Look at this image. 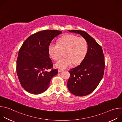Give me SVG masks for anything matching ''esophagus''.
<instances>
[{"label": "esophagus", "mask_w": 122, "mask_h": 122, "mask_svg": "<svg viewBox=\"0 0 122 122\" xmlns=\"http://www.w3.org/2000/svg\"><path fill=\"white\" fill-rule=\"evenodd\" d=\"M63 71L62 70V69H58V72H61L62 71Z\"/></svg>", "instance_id": "obj_1"}]
</instances>
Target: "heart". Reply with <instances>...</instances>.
I'll use <instances>...</instances> for the list:
<instances>
[{"instance_id": "obj_1", "label": "heart", "mask_w": 122, "mask_h": 122, "mask_svg": "<svg viewBox=\"0 0 122 122\" xmlns=\"http://www.w3.org/2000/svg\"><path fill=\"white\" fill-rule=\"evenodd\" d=\"M88 50L87 41L83 38L67 35L59 39L58 44L51 42L48 47L50 56L55 60L61 56V51H64V57L56 63L55 66L58 68L65 69L73 64L80 63L85 56Z\"/></svg>"}]
</instances>
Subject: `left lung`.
<instances>
[{
  "mask_svg": "<svg viewBox=\"0 0 122 122\" xmlns=\"http://www.w3.org/2000/svg\"><path fill=\"white\" fill-rule=\"evenodd\" d=\"M68 31L80 34L88 44L86 55L81 63L71 68L67 86L73 95L82 97L93 92L100 82L104 74L105 62L101 47L86 32L77 30Z\"/></svg>",
  "mask_w": 122,
  "mask_h": 122,
  "instance_id": "obj_1",
  "label": "left lung"
}]
</instances>
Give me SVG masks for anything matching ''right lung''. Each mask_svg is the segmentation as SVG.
<instances>
[{"instance_id": "1", "label": "right lung", "mask_w": 122, "mask_h": 122, "mask_svg": "<svg viewBox=\"0 0 122 122\" xmlns=\"http://www.w3.org/2000/svg\"><path fill=\"white\" fill-rule=\"evenodd\" d=\"M62 33L59 30H46L29 36L19 50L16 71L24 89L32 94L46 91L51 78L58 73L53 67L48 47L51 41Z\"/></svg>"}]
</instances>
